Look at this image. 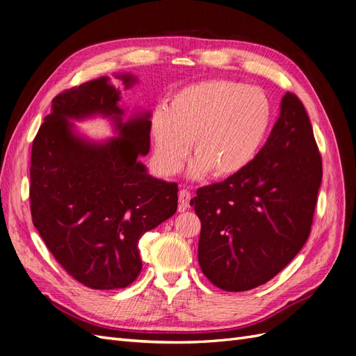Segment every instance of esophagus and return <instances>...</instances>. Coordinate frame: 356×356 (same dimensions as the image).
Instances as JSON below:
<instances>
[{
  "label": "esophagus",
  "instance_id": "34e87169",
  "mask_svg": "<svg viewBox=\"0 0 356 356\" xmlns=\"http://www.w3.org/2000/svg\"><path fill=\"white\" fill-rule=\"evenodd\" d=\"M190 199H191V195L188 190H179L178 193V200H179V211H186L187 208H190Z\"/></svg>",
  "mask_w": 356,
  "mask_h": 356
}]
</instances>
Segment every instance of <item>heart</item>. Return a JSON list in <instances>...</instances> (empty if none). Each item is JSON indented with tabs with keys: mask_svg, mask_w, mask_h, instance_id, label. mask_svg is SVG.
Listing matches in <instances>:
<instances>
[{
	"mask_svg": "<svg viewBox=\"0 0 356 356\" xmlns=\"http://www.w3.org/2000/svg\"><path fill=\"white\" fill-rule=\"evenodd\" d=\"M272 124V105L263 90L233 80L193 83L160 105L149 120L154 157L174 174L191 149L193 178L239 174L260 152Z\"/></svg>",
	"mask_w": 356,
	"mask_h": 356,
	"instance_id": "b5f03b06",
	"label": "heart"
}]
</instances>
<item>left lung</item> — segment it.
<instances>
[{
	"label": "left lung",
	"mask_w": 356,
	"mask_h": 356,
	"mask_svg": "<svg viewBox=\"0 0 356 356\" xmlns=\"http://www.w3.org/2000/svg\"><path fill=\"white\" fill-rule=\"evenodd\" d=\"M322 160L305 105L285 93L260 153L239 174L202 187L190 204L202 222L199 264L224 291L270 281L306 243Z\"/></svg>",
	"instance_id": "1"
}]
</instances>
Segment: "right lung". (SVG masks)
I'll use <instances>...</instances> for the list:
<instances>
[{
  "instance_id": "1",
  "label": "right lung",
  "mask_w": 356,
  "mask_h": 356,
  "mask_svg": "<svg viewBox=\"0 0 356 356\" xmlns=\"http://www.w3.org/2000/svg\"><path fill=\"white\" fill-rule=\"evenodd\" d=\"M126 89L132 74H117ZM120 90L101 77L59 93L32 143V222L56 261L92 289L126 288L143 268L138 241L177 212L178 186L147 174L149 113L123 120ZM102 115L117 137L95 143L71 120Z\"/></svg>"
}]
</instances>
